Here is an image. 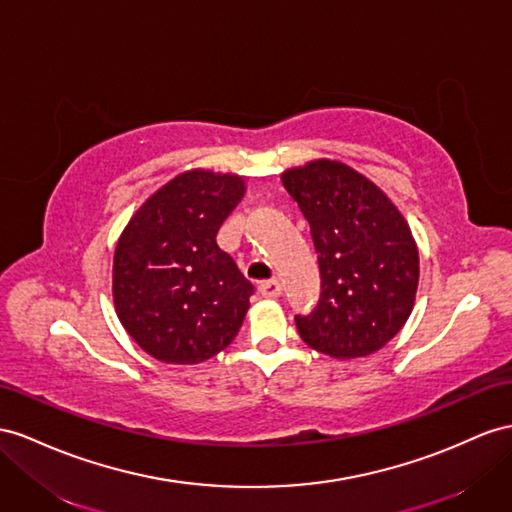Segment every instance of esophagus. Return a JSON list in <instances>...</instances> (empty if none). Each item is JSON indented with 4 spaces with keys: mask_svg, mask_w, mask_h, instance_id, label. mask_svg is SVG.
<instances>
[{
    "mask_svg": "<svg viewBox=\"0 0 512 512\" xmlns=\"http://www.w3.org/2000/svg\"><path fill=\"white\" fill-rule=\"evenodd\" d=\"M259 294L264 296V298H277V296H281V281L279 279H270V281L259 283Z\"/></svg>",
    "mask_w": 512,
    "mask_h": 512,
    "instance_id": "1",
    "label": "esophagus"
}]
</instances>
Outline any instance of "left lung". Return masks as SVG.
Instances as JSON below:
<instances>
[{"label": "left lung", "instance_id": "8db88e82", "mask_svg": "<svg viewBox=\"0 0 512 512\" xmlns=\"http://www.w3.org/2000/svg\"><path fill=\"white\" fill-rule=\"evenodd\" d=\"M281 181L309 222L322 279L318 307L296 316L300 337L333 359L381 350L415 305L411 227L374 181L344 162L322 157L283 170Z\"/></svg>", "mask_w": 512, "mask_h": 512}]
</instances>
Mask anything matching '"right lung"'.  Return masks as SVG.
<instances>
[{
  "label": "right lung",
  "mask_w": 512,
  "mask_h": 512,
  "mask_svg": "<svg viewBox=\"0 0 512 512\" xmlns=\"http://www.w3.org/2000/svg\"><path fill=\"white\" fill-rule=\"evenodd\" d=\"M244 177L192 168L153 192L114 251V309L157 361L194 365L238 335L251 281L220 251L216 233L242 201Z\"/></svg>",
  "instance_id": "1"
}]
</instances>
